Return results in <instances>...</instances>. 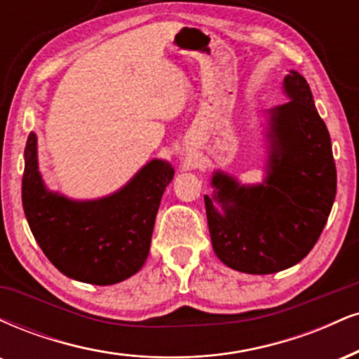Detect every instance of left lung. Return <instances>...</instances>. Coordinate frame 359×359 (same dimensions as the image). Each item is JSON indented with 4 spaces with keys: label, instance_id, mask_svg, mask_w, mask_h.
<instances>
[{
    "label": "left lung",
    "instance_id": "obj_1",
    "mask_svg": "<svg viewBox=\"0 0 359 359\" xmlns=\"http://www.w3.org/2000/svg\"><path fill=\"white\" fill-rule=\"evenodd\" d=\"M291 102L271 110L269 177L243 187L215 174L204 196L212 248L224 264L248 274H271L297 264L318 243L336 196V165L325 120L308 81L284 79ZM223 205L221 215L213 205Z\"/></svg>",
    "mask_w": 359,
    "mask_h": 359
}]
</instances>
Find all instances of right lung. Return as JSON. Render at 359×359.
Instances as JSON below:
<instances>
[{
	"label": "right lung",
	"mask_w": 359,
	"mask_h": 359,
	"mask_svg": "<svg viewBox=\"0 0 359 359\" xmlns=\"http://www.w3.org/2000/svg\"><path fill=\"white\" fill-rule=\"evenodd\" d=\"M170 165L152 161L122 191L92 202H73L45 189L38 172L36 135L25 147L21 201L34 239L60 273L107 286L144 266Z\"/></svg>",
	"instance_id": "1"
}]
</instances>
